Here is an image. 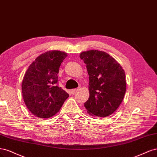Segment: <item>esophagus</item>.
Returning <instances> with one entry per match:
<instances>
[{"instance_id": "obj_1", "label": "esophagus", "mask_w": 157, "mask_h": 157, "mask_svg": "<svg viewBox=\"0 0 157 157\" xmlns=\"http://www.w3.org/2000/svg\"><path fill=\"white\" fill-rule=\"evenodd\" d=\"M77 90H78V89H71V90H70V93L74 94L75 92L77 91Z\"/></svg>"}]
</instances>
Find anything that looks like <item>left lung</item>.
I'll return each instance as SVG.
<instances>
[{
	"mask_svg": "<svg viewBox=\"0 0 157 157\" xmlns=\"http://www.w3.org/2000/svg\"><path fill=\"white\" fill-rule=\"evenodd\" d=\"M89 75V98L84 104L87 112L98 117H108L122 102L126 92L124 70L114 58L104 52L90 50L80 54Z\"/></svg>",
	"mask_w": 157,
	"mask_h": 157,
	"instance_id": "left-lung-1",
	"label": "left lung"
}]
</instances>
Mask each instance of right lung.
I'll return each instance as SVG.
<instances>
[{"instance_id": "right-lung-1", "label": "right lung", "mask_w": 157, "mask_h": 157, "mask_svg": "<svg viewBox=\"0 0 157 157\" xmlns=\"http://www.w3.org/2000/svg\"><path fill=\"white\" fill-rule=\"evenodd\" d=\"M67 54L60 51L40 55L29 66L22 82L25 105L34 116L49 118L61 108L69 94L58 85L59 69Z\"/></svg>"}]
</instances>
